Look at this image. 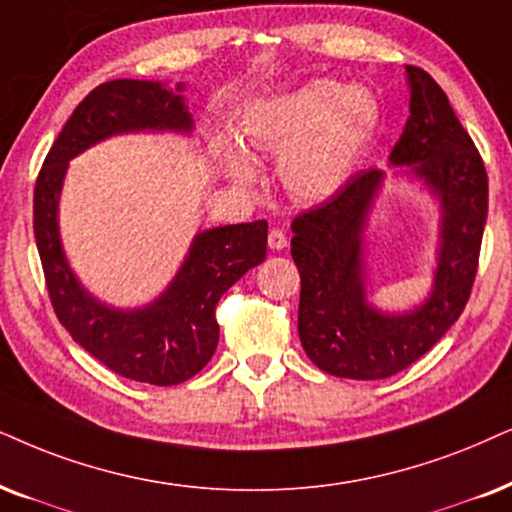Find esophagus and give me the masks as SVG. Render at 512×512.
<instances>
[{
  "mask_svg": "<svg viewBox=\"0 0 512 512\" xmlns=\"http://www.w3.org/2000/svg\"><path fill=\"white\" fill-rule=\"evenodd\" d=\"M269 248L271 250H283L288 248V236L283 229H271L269 231Z\"/></svg>",
  "mask_w": 512,
  "mask_h": 512,
  "instance_id": "obj_1",
  "label": "esophagus"
}]
</instances>
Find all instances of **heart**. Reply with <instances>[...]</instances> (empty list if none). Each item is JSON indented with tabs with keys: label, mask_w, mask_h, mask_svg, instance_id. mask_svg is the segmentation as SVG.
Segmentation results:
<instances>
[{
	"label": "heart",
	"mask_w": 512,
	"mask_h": 512,
	"mask_svg": "<svg viewBox=\"0 0 512 512\" xmlns=\"http://www.w3.org/2000/svg\"><path fill=\"white\" fill-rule=\"evenodd\" d=\"M378 103L359 87L312 80L295 92L260 101L245 113L243 132L252 144L283 153L281 174L300 198L319 200L338 191L371 144ZM238 177L248 165L231 155Z\"/></svg>",
	"instance_id": "1"
}]
</instances>
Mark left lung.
<instances>
[{"mask_svg":"<svg viewBox=\"0 0 512 512\" xmlns=\"http://www.w3.org/2000/svg\"><path fill=\"white\" fill-rule=\"evenodd\" d=\"M406 77L411 115L390 163L409 165L442 200V248L428 302L404 316H385L366 302L361 234L383 184L380 170L354 172L290 224L302 283L297 331L307 357L338 378H390L418 361L463 314L477 276L489 210L482 155L442 87L416 66H406Z\"/></svg>","mask_w":512,"mask_h":512,"instance_id":"1","label":"left lung"}]
</instances>
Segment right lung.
Segmentation results:
<instances>
[{"label": "right lung", "instance_id": "1", "mask_svg": "<svg viewBox=\"0 0 512 512\" xmlns=\"http://www.w3.org/2000/svg\"><path fill=\"white\" fill-rule=\"evenodd\" d=\"M181 96L160 82L111 80L92 89L49 148L32 198V226L51 307L77 345L122 378L179 385L212 359L219 340L217 302L245 271L264 262L267 222L219 226L193 241L184 267L153 304L120 312L84 293L58 238V193L68 160L96 141L137 129L189 132Z\"/></svg>", "mask_w": 512, "mask_h": 512}]
</instances>
